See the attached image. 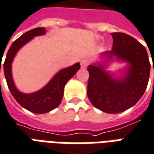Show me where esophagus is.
Instances as JSON below:
<instances>
[{
    "label": "esophagus",
    "instance_id": "obj_1",
    "mask_svg": "<svg viewBox=\"0 0 154 154\" xmlns=\"http://www.w3.org/2000/svg\"><path fill=\"white\" fill-rule=\"evenodd\" d=\"M89 65V61L88 59H82L81 61V67L82 68H86Z\"/></svg>",
    "mask_w": 154,
    "mask_h": 154
}]
</instances>
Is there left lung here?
I'll list each match as a JSON object with an SVG mask.
<instances>
[{"mask_svg":"<svg viewBox=\"0 0 154 154\" xmlns=\"http://www.w3.org/2000/svg\"><path fill=\"white\" fill-rule=\"evenodd\" d=\"M111 35L112 48L106 54L127 61L130 66L121 80L112 78L103 66H88V96L97 108L107 113H118L134 106L143 95L149 79L150 62L144 46L133 36L122 32Z\"/></svg>","mask_w":154,"mask_h":154,"instance_id":"obj_1","label":"left lung"}]
</instances>
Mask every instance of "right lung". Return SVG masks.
Listing matches in <instances>:
<instances>
[{
    "label": "right lung",
    "mask_w": 154,
    "mask_h": 154,
    "mask_svg": "<svg viewBox=\"0 0 154 154\" xmlns=\"http://www.w3.org/2000/svg\"><path fill=\"white\" fill-rule=\"evenodd\" d=\"M45 32L46 29L44 27H37L26 32L19 38H17L10 47L3 65L6 83L14 98L24 108L38 114L46 113L58 107L62 102L64 87L67 81L73 77L77 71L80 69L79 63H76L73 66L62 69L51 79L47 86L34 93L24 94L17 90L15 87L11 76V62L13 61L14 57L23 45L28 42L35 36L42 35Z\"/></svg>",
    "instance_id": "1"
}]
</instances>
